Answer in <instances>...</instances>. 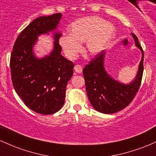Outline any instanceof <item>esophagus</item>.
I'll return each mask as SVG.
<instances>
[{"instance_id": "esophagus-1", "label": "esophagus", "mask_w": 156, "mask_h": 156, "mask_svg": "<svg viewBox=\"0 0 156 156\" xmlns=\"http://www.w3.org/2000/svg\"><path fill=\"white\" fill-rule=\"evenodd\" d=\"M74 70L75 71L78 73H81L83 72V68H82V66H80V65H76V66H74Z\"/></svg>"}]
</instances>
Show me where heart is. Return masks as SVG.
Instances as JSON below:
<instances>
[{
	"mask_svg": "<svg viewBox=\"0 0 156 156\" xmlns=\"http://www.w3.org/2000/svg\"><path fill=\"white\" fill-rule=\"evenodd\" d=\"M70 34L59 37V43L65 55L75 59L82 51V43H85V51L90 55H97L105 48L114 33V28L99 17L79 19L69 28Z\"/></svg>",
	"mask_w": 156,
	"mask_h": 156,
	"instance_id": "1",
	"label": "heart"
}]
</instances>
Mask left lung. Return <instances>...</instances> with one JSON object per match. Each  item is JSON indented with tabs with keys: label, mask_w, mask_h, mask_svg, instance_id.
I'll use <instances>...</instances> for the list:
<instances>
[{
	"label": "left lung",
	"mask_w": 156,
	"mask_h": 156,
	"mask_svg": "<svg viewBox=\"0 0 156 156\" xmlns=\"http://www.w3.org/2000/svg\"><path fill=\"white\" fill-rule=\"evenodd\" d=\"M135 44L142 57L136 78L130 84H123L112 78L104 67V50L96 56L83 69L87 97L95 110L110 114L124 109L134 99L139 90L144 71V51L138 37L132 34Z\"/></svg>",
	"instance_id": "8db88e82"
}]
</instances>
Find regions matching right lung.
Wrapping results in <instances>:
<instances>
[{
    "instance_id": "1",
    "label": "right lung",
    "mask_w": 156,
    "mask_h": 156,
    "mask_svg": "<svg viewBox=\"0 0 156 156\" xmlns=\"http://www.w3.org/2000/svg\"><path fill=\"white\" fill-rule=\"evenodd\" d=\"M61 17L62 14L56 13L33 20L17 37L10 57L15 91L28 108L40 114H53L61 109L66 85L73 76L74 65L61 55V33L54 32L49 55L40 59L33 51L37 36L55 30Z\"/></svg>"
}]
</instances>
